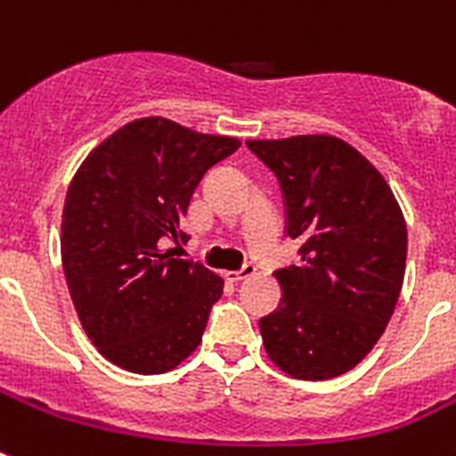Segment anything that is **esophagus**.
Returning <instances> with one entry per match:
<instances>
[{"instance_id":"obj_1","label":"esophagus","mask_w":456,"mask_h":456,"mask_svg":"<svg viewBox=\"0 0 456 456\" xmlns=\"http://www.w3.org/2000/svg\"><path fill=\"white\" fill-rule=\"evenodd\" d=\"M256 274V265H250L246 263L241 267V270H236V272H227L224 277H227V281H232V284H239V281H243V279H248Z\"/></svg>"}]
</instances>
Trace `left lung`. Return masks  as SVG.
Wrapping results in <instances>:
<instances>
[{
    "label": "left lung",
    "mask_w": 456,
    "mask_h": 456,
    "mask_svg": "<svg viewBox=\"0 0 456 456\" xmlns=\"http://www.w3.org/2000/svg\"><path fill=\"white\" fill-rule=\"evenodd\" d=\"M279 182L284 234L300 263L274 272L277 310L260 319L265 350L286 374H346L381 338L407 260V227L381 172L343 139L246 142Z\"/></svg>",
    "instance_id": "8db88e82"
}]
</instances>
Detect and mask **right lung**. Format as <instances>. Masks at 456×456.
<instances>
[{
	"label": "right lung",
	"mask_w": 456,
	"mask_h": 456,
	"mask_svg": "<svg viewBox=\"0 0 456 456\" xmlns=\"http://www.w3.org/2000/svg\"><path fill=\"white\" fill-rule=\"evenodd\" d=\"M234 137L142 118L89 153L68 186L61 257L77 317L99 353L134 374L175 369L199 347L217 274L175 257L196 186Z\"/></svg>",
	"instance_id": "right-lung-1"
}]
</instances>
